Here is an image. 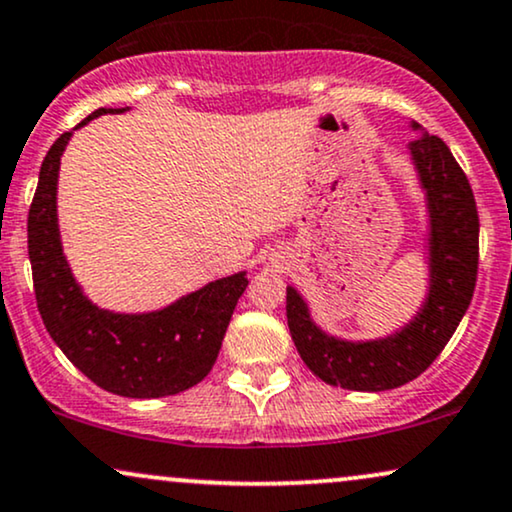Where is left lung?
Masks as SVG:
<instances>
[{"label":"left lung","instance_id":"left-lung-1","mask_svg":"<svg viewBox=\"0 0 512 512\" xmlns=\"http://www.w3.org/2000/svg\"><path fill=\"white\" fill-rule=\"evenodd\" d=\"M413 127L418 129L416 122ZM430 208V295L404 331L375 342H342L321 333L295 288L286 314L293 342L323 383L359 392H383L411 383L439 357L472 300L480 264V217L470 181L435 134L411 144Z\"/></svg>","mask_w":512,"mask_h":512}]
</instances>
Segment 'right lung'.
Segmentation results:
<instances>
[{
    "label": "right lung",
    "mask_w": 512,
    "mask_h": 512,
    "mask_svg": "<svg viewBox=\"0 0 512 512\" xmlns=\"http://www.w3.org/2000/svg\"><path fill=\"white\" fill-rule=\"evenodd\" d=\"M122 111L99 108L77 127ZM70 134L63 132L49 148L28 212L32 286L44 326L63 354L106 392L155 399L189 390L215 366L248 278H219L151 314H113L94 307L70 274L56 224L58 165Z\"/></svg>",
    "instance_id": "right-lung-1"
}]
</instances>
